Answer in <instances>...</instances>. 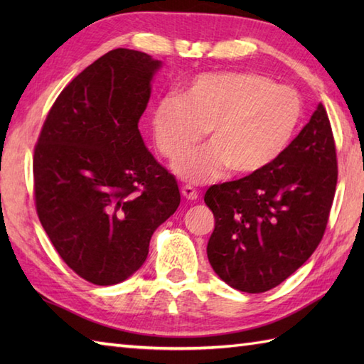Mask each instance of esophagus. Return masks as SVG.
I'll list each match as a JSON object with an SVG mask.
<instances>
[{
  "mask_svg": "<svg viewBox=\"0 0 364 364\" xmlns=\"http://www.w3.org/2000/svg\"><path fill=\"white\" fill-rule=\"evenodd\" d=\"M181 194L186 200H197V197H198V192L192 186H188V184L181 188Z\"/></svg>",
  "mask_w": 364,
  "mask_h": 364,
  "instance_id": "34e87169",
  "label": "esophagus"
}]
</instances>
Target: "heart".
Instances as JSON below:
<instances>
[{
    "mask_svg": "<svg viewBox=\"0 0 364 364\" xmlns=\"http://www.w3.org/2000/svg\"><path fill=\"white\" fill-rule=\"evenodd\" d=\"M304 105L296 90L249 72L202 73L166 95L150 111L154 145L168 161L202 141L211 145L175 166L178 175L203 183L220 176L258 173L288 150L300 127Z\"/></svg>",
    "mask_w": 364,
    "mask_h": 364,
    "instance_id": "b5f03b06",
    "label": "heart"
}]
</instances>
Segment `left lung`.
Segmentation results:
<instances>
[{
	"instance_id": "8db88e82",
	"label": "left lung",
	"mask_w": 364,
	"mask_h": 364,
	"mask_svg": "<svg viewBox=\"0 0 364 364\" xmlns=\"http://www.w3.org/2000/svg\"><path fill=\"white\" fill-rule=\"evenodd\" d=\"M338 181L333 131L322 105L272 166L214 184L208 259L231 288L258 294L292 275L326 233Z\"/></svg>"
}]
</instances>
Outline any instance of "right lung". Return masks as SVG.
<instances>
[{"instance_id": "1", "label": "right lung", "mask_w": 364, "mask_h": 364, "mask_svg": "<svg viewBox=\"0 0 364 364\" xmlns=\"http://www.w3.org/2000/svg\"><path fill=\"white\" fill-rule=\"evenodd\" d=\"M159 65L141 51L106 53L60 92L34 146L38 220L65 264L98 286L133 275L180 205L139 131Z\"/></svg>"}]
</instances>
